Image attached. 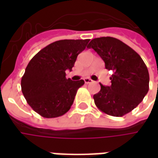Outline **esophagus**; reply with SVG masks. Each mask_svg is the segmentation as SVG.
Here are the masks:
<instances>
[{
    "mask_svg": "<svg viewBox=\"0 0 158 158\" xmlns=\"http://www.w3.org/2000/svg\"><path fill=\"white\" fill-rule=\"evenodd\" d=\"M84 80H85V84H89V83L93 82L92 79H89V78H85V79H84Z\"/></svg>",
    "mask_w": 158,
    "mask_h": 158,
    "instance_id": "1",
    "label": "esophagus"
}]
</instances>
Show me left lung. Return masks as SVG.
<instances>
[{
    "label": "left lung",
    "mask_w": 158,
    "mask_h": 158,
    "mask_svg": "<svg viewBox=\"0 0 158 158\" xmlns=\"http://www.w3.org/2000/svg\"><path fill=\"white\" fill-rule=\"evenodd\" d=\"M88 48H92L112 70V85L104 86L93 98L102 112L122 117L139 105L149 90V73L142 58L131 47L113 37L93 39Z\"/></svg>",
    "instance_id": "8db88e82"
}]
</instances>
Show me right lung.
<instances>
[{
    "mask_svg": "<svg viewBox=\"0 0 158 158\" xmlns=\"http://www.w3.org/2000/svg\"><path fill=\"white\" fill-rule=\"evenodd\" d=\"M89 40H62L50 44L33 57L22 77L21 88L33 110L46 118L65 114L73 105L83 79L73 81L65 71L72 70L77 56Z\"/></svg>",
    "mask_w": 158,
    "mask_h": 158,
    "instance_id": "right-lung-1",
    "label": "right lung"
}]
</instances>
